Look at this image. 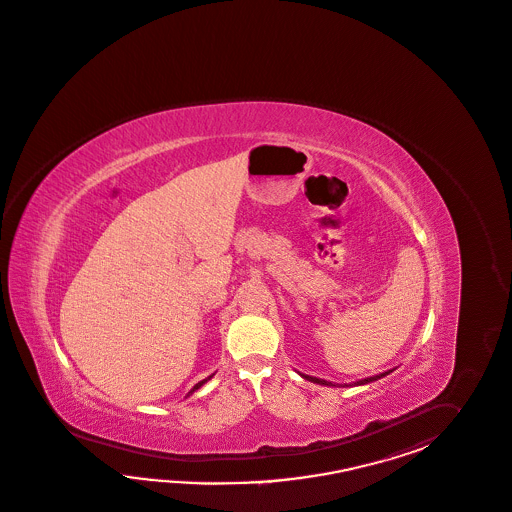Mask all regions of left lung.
I'll return each mask as SVG.
<instances>
[{
  "mask_svg": "<svg viewBox=\"0 0 512 512\" xmlns=\"http://www.w3.org/2000/svg\"><path fill=\"white\" fill-rule=\"evenodd\" d=\"M392 372V370H390ZM390 372H385V374L374 375V377H366V379H361V381H357L355 385H366V383H372V381H377V379H381V377H385V375L390 374ZM305 379H309L312 383H318V385H327V387H335L333 383H329V381H325V379H318V377H309V375H303Z\"/></svg>",
  "mask_w": 512,
  "mask_h": 512,
  "instance_id": "obj_1",
  "label": "left lung"
}]
</instances>
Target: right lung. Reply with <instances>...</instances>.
<instances>
[{"label":"right lung","mask_w":512,"mask_h":512,"mask_svg":"<svg viewBox=\"0 0 512 512\" xmlns=\"http://www.w3.org/2000/svg\"><path fill=\"white\" fill-rule=\"evenodd\" d=\"M214 375V374H212ZM212 375H209V377H207V379H203V381H200V383H198V385H196V387L192 388V390H190V392H188V396H190V394H192V392H196V390H198V388L201 387V385H205V383H207V381H209V379H211Z\"/></svg>","instance_id":"add662e5"}]
</instances>
